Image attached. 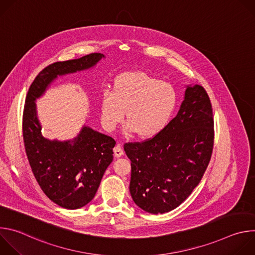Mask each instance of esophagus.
Instances as JSON below:
<instances>
[{
	"label": "esophagus",
	"mask_w": 255,
	"mask_h": 255,
	"mask_svg": "<svg viewBox=\"0 0 255 255\" xmlns=\"http://www.w3.org/2000/svg\"><path fill=\"white\" fill-rule=\"evenodd\" d=\"M123 149H122V146L120 144H117L116 146L114 147V154L116 157H121L123 155Z\"/></svg>",
	"instance_id": "esophagus-1"
}]
</instances>
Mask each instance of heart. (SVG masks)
I'll list each match as a JSON object with an SVG mask.
<instances>
[{"instance_id": "obj_1", "label": "heart", "mask_w": 255, "mask_h": 255, "mask_svg": "<svg viewBox=\"0 0 255 255\" xmlns=\"http://www.w3.org/2000/svg\"><path fill=\"white\" fill-rule=\"evenodd\" d=\"M176 100L171 85L144 72H127L116 80L113 92H103L102 122L106 129L113 131L124 120L126 110V132L152 137L168 124Z\"/></svg>"}]
</instances>
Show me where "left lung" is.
Wrapping results in <instances>:
<instances>
[{
    "label": "left lung",
    "mask_w": 255,
    "mask_h": 255,
    "mask_svg": "<svg viewBox=\"0 0 255 255\" xmlns=\"http://www.w3.org/2000/svg\"><path fill=\"white\" fill-rule=\"evenodd\" d=\"M214 145L212 105L205 89L187 86L176 116L154 137L124 145L131 160L130 194L151 214L169 212L201 181Z\"/></svg>",
    "instance_id": "1"
}]
</instances>
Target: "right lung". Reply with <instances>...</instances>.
Here are the masks:
<instances>
[{"label":"right lung","mask_w":255,"mask_h":255,"mask_svg":"<svg viewBox=\"0 0 255 255\" xmlns=\"http://www.w3.org/2000/svg\"><path fill=\"white\" fill-rule=\"evenodd\" d=\"M104 57L102 53H91L46 66L31 84L25 101L23 139L33 174L52 202L69 210L80 209L94 199L113 161L116 141L86 125L75 138L49 140L41 133L35 101L57 77L89 69Z\"/></svg>","instance_id":"obj_1"}]
</instances>
